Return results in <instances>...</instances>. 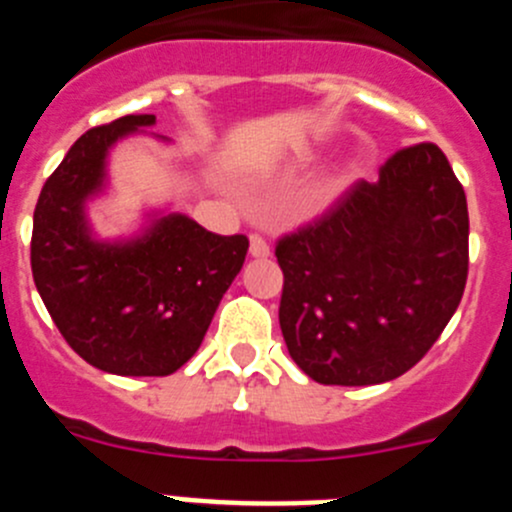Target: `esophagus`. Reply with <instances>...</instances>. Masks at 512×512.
<instances>
[{"mask_svg": "<svg viewBox=\"0 0 512 512\" xmlns=\"http://www.w3.org/2000/svg\"><path fill=\"white\" fill-rule=\"evenodd\" d=\"M251 256L253 259H269L271 248L261 235H251Z\"/></svg>", "mask_w": 512, "mask_h": 512, "instance_id": "34e87169", "label": "esophagus"}]
</instances>
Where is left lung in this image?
<instances>
[{"instance_id": "8db88e82", "label": "left lung", "mask_w": 512, "mask_h": 512, "mask_svg": "<svg viewBox=\"0 0 512 512\" xmlns=\"http://www.w3.org/2000/svg\"><path fill=\"white\" fill-rule=\"evenodd\" d=\"M277 261L279 325L302 372L341 387L390 382L423 359L464 295L467 194L441 148L418 143L282 238Z\"/></svg>"}]
</instances>
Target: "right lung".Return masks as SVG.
<instances>
[{
  "instance_id": "add662e5",
  "label": "right lung",
  "mask_w": 512,
  "mask_h": 512,
  "mask_svg": "<svg viewBox=\"0 0 512 512\" xmlns=\"http://www.w3.org/2000/svg\"><path fill=\"white\" fill-rule=\"evenodd\" d=\"M156 115L92 128L45 182L33 215V279L71 348L120 377H166L187 364L243 269L246 235H215L184 212L153 207L138 230L102 238L89 205L110 192V153L151 135Z\"/></svg>"
}]
</instances>
